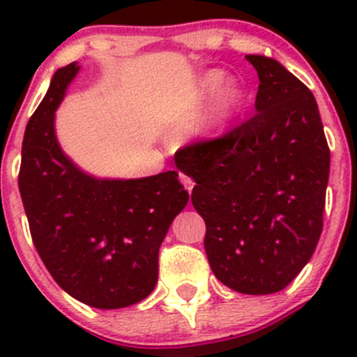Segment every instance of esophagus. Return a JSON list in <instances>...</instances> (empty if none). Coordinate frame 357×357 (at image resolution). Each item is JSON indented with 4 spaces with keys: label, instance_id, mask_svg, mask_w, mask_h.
Listing matches in <instances>:
<instances>
[{
    "label": "esophagus",
    "instance_id": "esophagus-1",
    "mask_svg": "<svg viewBox=\"0 0 357 357\" xmlns=\"http://www.w3.org/2000/svg\"><path fill=\"white\" fill-rule=\"evenodd\" d=\"M178 178H181V182H182V184H184V188L188 189L189 193H191V191H193V185H195V182L191 181V178H189L188 175H184V173H181V175H178Z\"/></svg>",
    "mask_w": 357,
    "mask_h": 357
}]
</instances>
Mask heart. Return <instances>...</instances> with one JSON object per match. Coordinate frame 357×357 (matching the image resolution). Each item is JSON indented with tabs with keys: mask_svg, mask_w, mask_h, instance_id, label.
<instances>
[{
	"mask_svg": "<svg viewBox=\"0 0 357 357\" xmlns=\"http://www.w3.org/2000/svg\"><path fill=\"white\" fill-rule=\"evenodd\" d=\"M211 98V123L220 127L238 114L245 103V89L234 78L227 80L225 71L222 69H211L195 82L193 102L195 105H202Z\"/></svg>",
	"mask_w": 357,
	"mask_h": 357,
	"instance_id": "obj_1",
	"label": "heart"
}]
</instances>
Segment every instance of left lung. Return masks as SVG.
I'll return each mask as SVG.
<instances>
[{
  "label": "left lung",
  "mask_w": 357,
  "mask_h": 357,
  "mask_svg": "<svg viewBox=\"0 0 357 357\" xmlns=\"http://www.w3.org/2000/svg\"><path fill=\"white\" fill-rule=\"evenodd\" d=\"M257 71L255 114L213 141L178 151L197 185L191 202L218 280L245 295L284 289L311 259L324 227L331 153L313 93L275 59Z\"/></svg>",
  "instance_id": "1"
}]
</instances>
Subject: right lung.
Instances as JSON below:
<instances>
[{"mask_svg":"<svg viewBox=\"0 0 357 357\" xmlns=\"http://www.w3.org/2000/svg\"><path fill=\"white\" fill-rule=\"evenodd\" d=\"M80 71L56 69L24 130L19 191L33 245L66 293L98 309L146 298L159 277V248L189 200L178 173L98 178L62 151L55 110Z\"/></svg>","mask_w":357,"mask_h":357,"instance_id":"right-lung-1","label":"right lung"}]
</instances>
